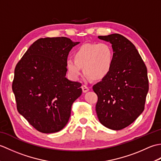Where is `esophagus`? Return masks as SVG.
Segmentation results:
<instances>
[{"instance_id": "obj_1", "label": "esophagus", "mask_w": 161, "mask_h": 161, "mask_svg": "<svg viewBox=\"0 0 161 161\" xmlns=\"http://www.w3.org/2000/svg\"><path fill=\"white\" fill-rule=\"evenodd\" d=\"M81 88H82L83 93H86V92H88V90H89L88 88L86 86H85V85H82V86H81Z\"/></svg>"}]
</instances>
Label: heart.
<instances>
[{"label": "heart", "mask_w": 161, "mask_h": 161, "mask_svg": "<svg viewBox=\"0 0 161 161\" xmlns=\"http://www.w3.org/2000/svg\"><path fill=\"white\" fill-rule=\"evenodd\" d=\"M73 59H68L66 61V70L71 80H80L83 68L87 77L101 80L112 70L114 54L108 43H86L75 51Z\"/></svg>", "instance_id": "b5f03b06"}]
</instances>
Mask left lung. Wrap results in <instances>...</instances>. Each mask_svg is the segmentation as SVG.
<instances>
[{
  "mask_svg": "<svg viewBox=\"0 0 161 161\" xmlns=\"http://www.w3.org/2000/svg\"><path fill=\"white\" fill-rule=\"evenodd\" d=\"M98 38L111 43L114 61L110 73L93 86L98 97L95 110L102 125L120 130L144 111L147 70L135 46L124 36L112 34Z\"/></svg>",
  "mask_w": 161,
  "mask_h": 161,
  "instance_id": "1",
  "label": "left lung"
}]
</instances>
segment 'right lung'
<instances>
[{"mask_svg": "<svg viewBox=\"0 0 161 161\" xmlns=\"http://www.w3.org/2000/svg\"><path fill=\"white\" fill-rule=\"evenodd\" d=\"M79 43L63 36L41 38L16 64L12 91L17 110L40 132L61 131L82 93L80 83L66 77L68 54Z\"/></svg>", "mask_w": 161, "mask_h": 161, "instance_id": "add662e5", "label": "right lung"}]
</instances>
